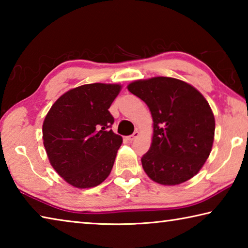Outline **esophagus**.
Listing matches in <instances>:
<instances>
[{"label": "esophagus", "instance_id": "1", "mask_svg": "<svg viewBox=\"0 0 248 248\" xmlns=\"http://www.w3.org/2000/svg\"><path fill=\"white\" fill-rule=\"evenodd\" d=\"M139 136H140V132H139V131H134V132L131 134V136L128 137V140H129V141H134Z\"/></svg>", "mask_w": 248, "mask_h": 248}]
</instances>
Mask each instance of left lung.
Listing matches in <instances>:
<instances>
[{
    "label": "left lung",
    "mask_w": 248,
    "mask_h": 248,
    "mask_svg": "<svg viewBox=\"0 0 248 248\" xmlns=\"http://www.w3.org/2000/svg\"><path fill=\"white\" fill-rule=\"evenodd\" d=\"M128 90L148 105L153 139L141 158L149 177L178 185L198 173L212 149L216 121L205 98L177 78L158 77L129 84Z\"/></svg>",
    "instance_id": "obj_1"
}]
</instances>
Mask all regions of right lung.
Returning a JSON list of instances; mask_svg holds the SVG:
<instances>
[{"label": "right lung", "mask_w": 248, "mask_h": 248, "mask_svg": "<svg viewBox=\"0 0 248 248\" xmlns=\"http://www.w3.org/2000/svg\"><path fill=\"white\" fill-rule=\"evenodd\" d=\"M118 84H85L66 92L50 108L43 124L49 161L78 188L102 184L110 174L123 138L112 132L109 107Z\"/></svg>", "instance_id": "obj_1"}]
</instances>
